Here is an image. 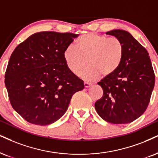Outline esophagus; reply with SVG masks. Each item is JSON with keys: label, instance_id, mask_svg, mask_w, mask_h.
<instances>
[{"label": "esophagus", "instance_id": "esophagus-1", "mask_svg": "<svg viewBox=\"0 0 158 158\" xmlns=\"http://www.w3.org/2000/svg\"><path fill=\"white\" fill-rule=\"evenodd\" d=\"M91 85V84L89 83H88V82H84V86H85V88H89V86H90Z\"/></svg>", "mask_w": 158, "mask_h": 158}]
</instances>
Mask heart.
Returning a JSON list of instances; mask_svg holds the SVG:
<instances>
[{
    "mask_svg": "<svg viewBox=\"0 0 158 158\" xmlns=\"http://www.w3.org/2000/svg\"><path fill=\"white\" fill-rule=\"evenodd\" d=\"M124 56V46L119 39L109 38L105 35L87 34L75 41V48H66L63 57L66 65L72 73L81 74L85 80H94L101 75L108 77L120 67Z\"/></svg>",
    "mask_w": 158,
    "mask_h": 158,
    "instance_id": "b5f03b06",
    "label": "heart"
}]
</instances>
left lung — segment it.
<instances>
[{
  "label": "left lung",
  "instance_id": "1",
  "mask_svg": "<svg viewBox=\"0 0 158 158\" xmlns=\"http://www.w3.org/2000/svg\"><path fill=\"white\" fill-rule=\"evenodd\" d=\"M106 34L123 42L124 56L117 71L98 83L103 95L95 102V109L109 123H130L139 118L149 105L155 73L147 50L129 32L115 29Z\"/></svg>",
  "mask_w": 158,
  "mask_h": 158
}]
</instances>
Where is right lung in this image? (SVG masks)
I'll return each instance as SVG.
<instances>
[{
    "instance_id": "1",
    "label": "right lung",
    "mask_w": 158,
    "mask_h": 158,
    "mask_svg": "<svg viewBox=\"0 0 158 158\" xmlns=\"http://www.w3.org/2000/svg\"><path fill=\"white\" fill-rule=\"evenodd\" d=\"M77 34L43 31L15 48L5 74L11 106L31 124L48 125L67 111L72 97L84 83L68 69L64 50Z\"/></svg>"
}]
</instances>
